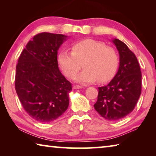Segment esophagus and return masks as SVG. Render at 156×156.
Listing matches in <instances>:
<instances>
[{"label":"esophagus","mask_w":156,"mask_h":156,"mask_svg":"<svg viewBox=\"0 0 156 156\" xmlns=\"http://www.w3.org/2000/svg\"><path fill=\"white\" fill-rule=\"evenodd\" d=\"M82 88H83V87L79 86V85H74L73 87V89H82Z\"/></svg>","instance_id":"obj_1"}]
</instances>
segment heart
I'll return each instance as SVG.
<instances>
[{
    "instance_id": "1",
    "label": "heart",
    "mask_w": 156,
    "mask_h": 156,
    "mask_svg": "<svg viewBox=\"0 0 156 156\" xmlns=\"http://www.w3.org/2000/svg\"><path fill=\"white\" fill-rule=\"evenodd\" d=\"M58 62L65 75L73 78L83 67L84 69L74 78L80 84L100 83L112 77L118 65L114 49L102 42L85 39L73 43L72 51L62 50L58 55Z\"/></svg>"
}]
</instances>
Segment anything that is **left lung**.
Returning a JSON list of instances; mask_svg holds the SVG:
<instances>
[{
    "mask_svg": "<svg viewBox=\"0 0 156 156\" xmlns=\"http://www.w3.org/2000/svg\"><path fill=\"white\" fill-rule=\"evenodd\" d=\"M120 56L119 68L110 83L98 87L96 112L105 119H122L134 109L141 94L142 74L135 54L125 43L118 39L112 40Z\"/></svg>",
    "mask_w": 156,
    "mask_h": 156,
    "instance_id": "8db88e82",
    "label": "left lung"
}]
</instances>
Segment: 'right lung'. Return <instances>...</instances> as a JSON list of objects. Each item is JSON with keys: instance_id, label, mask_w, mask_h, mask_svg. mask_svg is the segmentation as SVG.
Wrapping results in <instances>:
<instances>
[{"instance_id": "add662e5", "label": "right lung", "mask_w": 156, "mask_h": 156, "mask_svg": "<svg viewBox=\"0 0 156 156\" xmlns=\"http://www.w3.org/2000/svg\"><path fill=\"white\" fill-rule=\"evenodd\" d=\"M67 36L43 32L34 36L16 65L15 89L29 115L41 122L56 120L67 109L72 84L58 68L57 55Z\"/></svg>"}]
</instances>
